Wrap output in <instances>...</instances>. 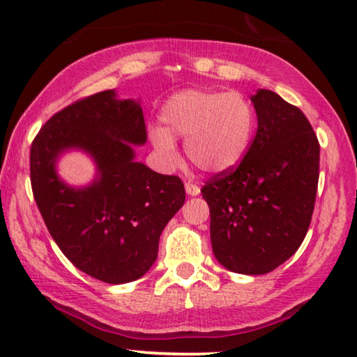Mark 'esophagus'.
Segmentation results:
<instances>
[{"mask_svg":"<svg viewBox=\"0 0 357 357\" xmlns=\"http://www.w3.org/2000/svg\"><path fill=\"white\" fill-rule=\"evenodd\" d=\"M184 188H185V192H188V195L195 197V195L200 194V188H199V185H195V184H192V183H185Z\"/></svg>","mask_w":357,"mask_h":357,"instance_id":"obj_1","label":"esophagus"}]
</instances>
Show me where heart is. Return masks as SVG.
Returning <instances> with one entry per match:
<instances>
[{"mask_svg":"<svg viewBox=\"0 0 357 357\" xmlns=\"http://www.w3.org/2000/svg\"><path fill=\"white\" fill-rule=\"evenodd\" d=\"M163 128H152L151 141L168 162L176 160L174 137H185L189 160L205 173H225L247 155L255 131V110L245 96L229 91L184 89L160 112Z\"/></svg>","mask_w":357,"mask_h":357,"instance_id":"obj_1","label":"heart"}]
</instances>
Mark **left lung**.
<instances>
[{"label": "left lung", "mask_w": 357, "mask_h": 357, "mask_svg": "<svg viewBox=\"0 0 357 357\" xmlns=\"http://www.w3.org/2000/svg\"><path fill=\"white\" fill-rule=\"evenodd\" d=\"M258 130L236 169L213 176L210 206L215 258L238 274L271 273L300 248L314 210L319 141L303 112L269 89L252 96Z\"/></svg>", "instance_id": "1"}]
</instances>
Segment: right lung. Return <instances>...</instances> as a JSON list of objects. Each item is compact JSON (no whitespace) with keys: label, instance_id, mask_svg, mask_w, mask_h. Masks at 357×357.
<instances>
[{"label":"right lung","instance_id":"obj_1","mask_svg":"<svg viewBox=\"0 0 357 357\" xmlns=\"http://www.w3.org/2000/svg\"><path fill=\"white\" fill-rule=\"evenodd\" d=\"M146 141L139 100L107 89L57 112L31 142V189L47 231L79 271L105 284L132 282L152 268L160 234L185 200L178 176L136 160L135 146ZM68 150L93 158L88 186L73 188L56 174Z\"/></svg>","mask_w":357,"mask_h":357}]
</instances>
